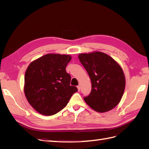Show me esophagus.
<instances>
[{
    "label": "esophagus",
    "instance_id": "esophagus-1",
    "mask_svg": "<svg viewBox=\"0 0 149 149\" xmlns=\"http://www.w3.org/2000/svg\"><path fill=\"white\" fill-rule=\"evenodd\" d=\"M77 88H78V91H80V85H78V86H77Z\"/></svg>",
    "mask_w": 149,
    "mask_h": 149
}]
</instances>
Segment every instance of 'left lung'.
Here are the masks:
<instances>
[{
	"label": "left lung",
	"instance_id": "left-lung-1",
	"mask_svg": "<svg viewBox=\"0 0 149 149\" xmlns=\"http://www.w3.org/2000/svg\"><path fill=\"white\" fill-rule=\"evenodd\" d=\"M79 60L91 79L92 89L85 102L99 112L109 111L120 102L125 80L123 69L106 54L96 52L79 55Z\"/></svg>",
	"mask_w": 149,
	"mask_h": 149
}]
</instances>
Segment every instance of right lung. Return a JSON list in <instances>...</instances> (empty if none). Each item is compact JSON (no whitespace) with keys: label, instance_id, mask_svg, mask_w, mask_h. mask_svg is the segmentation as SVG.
I'll list each match as a JSON object with an SVG mask.
<instances>
[{"label":"right lung","instance_id":"right-lung-1","mask_svg":"<svg viewBox=\"0 0 149 149\" xmlns=\"http://www.w3.org/2000/svg\"><path fill=\"white\" fill-rule=\"evenodd\" d=\"M71 60L68 55L47 54L31 62L25 74L24 92L29 102L39 113L52 116L67 105L78 91L70 85L66 71Z\"/></svg>","mask_w":149,"mask_h":149}]
</instances>
